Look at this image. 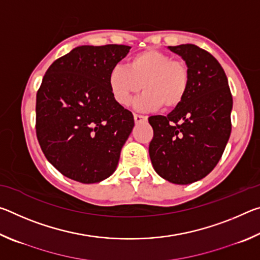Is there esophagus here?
Segmentation results:
<instances>
[{"label":"esophagus","mask_w":260,"mask_h":260,"mask_svg":"<svg viewBox=\"0 0 260 260\" xmlns=\"http://www.w3.org/2000/svg\"><path fill=\"white\" fill-rule=\"evenodd\" d=\"M134 120L135 122H142L147 120V116H142V114L134 113Z\"/></svg>","instance_id":"1"}]
</instances>
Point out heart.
Here are the masks:
<instances>
[{
	"instance_id": "obj_1",
	"label": "heart",
	"mask_w": 260,
	"mask_h": 260,
	"mask_svg": "<svg viewBox=\"0 0 260 260\" xmlns=\"http://www.w3.org/2000/svg\"><path fill=\"white\" fill-rule=\"evenodd\" d=\"M189 86L190 69L186 61L156 49L132 56L126 68L117 65L109 73L110 90L122 107H128L134 96L144 90L135 102L140 111L178 108L186 99Z\"/></svg>"
}]
</instances>
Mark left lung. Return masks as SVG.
Returning a JSON list of instances; mask_svg holds the SVG:
<instances>
[{"label": "left lung", "mask_w": 260, "mask_h": 260, "mask_svg": "<svg viewBox=\"0 0 260 260\" xmlns=\"http://www.w3.org/2000/svg\"><path fill=\"white\" fill-rule=\"evenodd\" d=\"M169 48L188 64L190 86L167 117H149V155L161 178L188 184L206 177L221 158L232 132L233 98L225 71L210 52L190 43Z\"/></svg>", "instance_id": "8db88e82"}]
</instances>
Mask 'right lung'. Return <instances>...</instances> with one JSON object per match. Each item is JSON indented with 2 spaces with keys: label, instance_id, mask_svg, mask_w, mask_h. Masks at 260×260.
<instances>
[{
  "label": "right lung",
  "instance_id": "add662e5",
  "mask_svg": "<svg viewBox=\"0 0 260 260\" xmlns=\"http://www.w3.org/2000/svg\"><path fill=\"white\" fill-rule=\"evenodd\" d=\"M122 45L81 46L47 70L37 93V138L59 172L81 183L109 178L134 127L113 99L109 73L129 52Z\"/></svg>",
  "mask_w": 260,
  "mask_h": 260
}]
</instances>
